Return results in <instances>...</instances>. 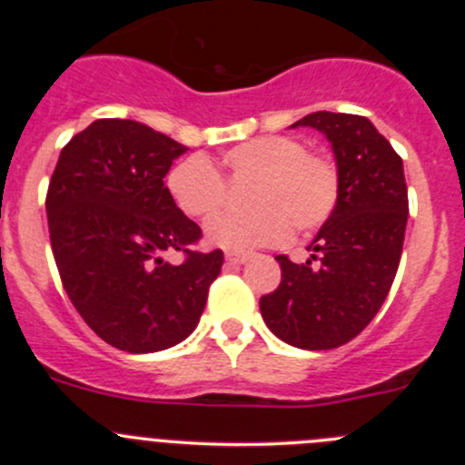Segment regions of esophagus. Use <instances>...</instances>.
Wrapping results in <instances>:
<instances>
[{"instance_id":"obj_1","label":"esophagus","mask_w":465,"mask_h":465,"mask_svg":"<svg viewBox=\"0 0 465 465\" xmlns=\"http://www.w3.org/2000/svg\"><path fill=\"white\" fill-rule=\"evenodd\" d=\"M224 261H227L229 265H242V262L250 261V254H242V252H227V254H224Z\"/></svg>"}]
</instances>
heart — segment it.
Here are the masks:
<instances>
[{
	"mask_svg": "<svg viewBox=\"0 0 465 465\" xmlns=\"http://www.w3.org/2000/svg\"><path fill=\"white\" fill-rule=\"evenodd\" d=\"M227 180L250 182V211H227L206 223V241L233 252L281 245L290 233L320 229L340 203L337 162L306 150L292 134H265L227 148L220 157ZM166 189L182 213L209 218L227 203L229 186L209 159L193 154L168 171Z\"/></svg>",
	"mask_w": 465,
	"mask_h": 465,
	"instance_id": "obj_1",
	"label": "heart"
}]
</instances>
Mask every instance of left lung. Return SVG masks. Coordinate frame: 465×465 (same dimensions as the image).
I'll return each instance as SVG.
<instances>
[{"instance_id": "left-lung-1", "label": "left lung", "mask_w": 465, "mask_h": 465, "mask_svg": "<svg viewBox=\"0 0 465 465\" xmlns=\"http://www.w3.org/2000/svg\"><path fill=\"white\" fill-rule=\"evenodd\" d=\"M320 130L332 145L340 203L308 245L302 265L276 256L281 283L261 297V315L285 344L328 351L369 326L396 279L405 241L402 159L367 116L312 112L292 124ZM312 260H320L317 266Z\"/></svg>"}]
</instances>
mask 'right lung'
<instances>
[{
	"mask_svg": "<svg viewBox=\"0 0 465 465\" xmlns=\"http://www.w3.org/2000/svg\"><path fill=\"white\" fill-rule=\"evenodd\" d=\"M186 145L130 119H98L60 153L46 191L51 250L74 308L128 353L180 344L198 326L223 252L191 250L203 232L163 177ZM182 251L180 266L163 261Z\"/></svg>",
	"mask_w": 465,
	"mask_h": 465,
	"instance_id": "obj_1",
	"label": "right lung"
}]
</instances>
